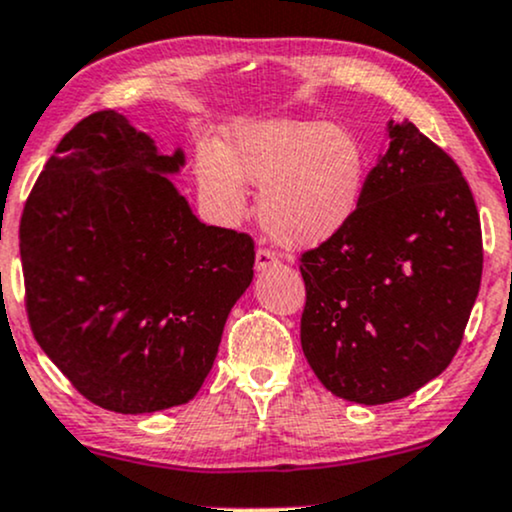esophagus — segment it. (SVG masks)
<instances>
[{
	"label": "esophagus",
	"instance_id": "esophagus-1",
	"mask_svg": "<svg viewBox=\"0 0 512 512\" xmlns=\"http://www.w3.org/2000/svg\"><path fill=\"white\" fill-rule=\"evenodd\" d=\"M278 263H280L278 256H275L273 251H268V249H258L256 251V270H258V273H266V270L275 268Z\"/></svg>",
	"mask_w": 512,
	"mask_h": 512
}]
</instances>
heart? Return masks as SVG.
<instances>
[{
  "label": "heart",
  "instance_id": "b5f03b06",
  "mask_svg": "<svg viewBox=\"0 0 512 512\" xmlns=\"http://www.w3.org/2000/svg\"><path fill=\"white\" fill-rule=\"evenodd\" d=\"M369 165L345 129L304 119H239L196 160L198 194L218 220H237L246 184L258 186V218L275 242L311 249L350 225Z\"/></svg>",
  "mask_w": 512,
  "mask_h": 512
}]
</instances>
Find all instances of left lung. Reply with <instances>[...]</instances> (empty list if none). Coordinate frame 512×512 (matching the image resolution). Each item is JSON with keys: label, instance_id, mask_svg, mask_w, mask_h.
<instances>
[{"label": "left lung", "instance_id": "8db88e82", "mask_svg": "<svg viewBox=\"0 0 512 512\" xmlns=\"http://www.w3.org/2000/svg\"><path fill=\"white\" fill-rule=\"evenodd\" d=\"M366 177L345 230L302 256V350L330 393L407 398L448 369L482 282V225L453 158L412 122Z\"/></svg>", "mask_w": 512, "mask_h": 512}]
</instances>
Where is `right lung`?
Here are the masks:
<instances>
[{
  "mask_svg": "<svg viewBox=\"0 0 512 512\" xmlns=\"http://www.w3.org/2000/svg\"><path fill=\"white\" fill-rule=\"evenodd\" d=\"M162 155L102 110L59 141L21 218L35 340L83 398L146 414L189 402L254 280L249 234L201 222Z\"/></svg>",
  "mask_w": 512,
  "mask_h": 512,
  "instance_id": "obj_1",
  "label": "right lung"
}]
</instances>
